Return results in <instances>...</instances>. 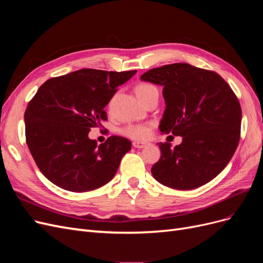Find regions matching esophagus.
Instances as JSON below:
<instances>
[{
    "label": "esophagus",
    "instance_id": "1",
    "mask_svg": "<svg viewBox=\"0 0 263 263\" xmlns=\"http://www.w3.org/2000/svg\"><path fill=\"white\" fill-rule=\"evenodd\" d=\"M133 146H134L135 148H144V147L148 146V142H144V141H137V140H135V141H133Z\"/></svg>",
    "mask_w": 263,
    "mask_h": 263
}]
</instances>
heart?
<instances>
[{
  "label": "heart",
  "mask_w": 263,
  "mask_h": 263,
  "mask_svg": "<svg viewBox=\"0 0 263 263\" xmlns=\"http://www.w3.org/2000/svg\"><path fill=\"white\" fill-rule=\"evenodd\" d=\"M135 92H136L139 100H144L148 95L154 92H158L157 87L153 84L147 82L138 83L135 87ZM151 128H153V124H129L126 125L122 128V134L124 136L135 139V140H145L150 137Z\"/></svg>",
  "instance_id": "1"
}]
</instances>
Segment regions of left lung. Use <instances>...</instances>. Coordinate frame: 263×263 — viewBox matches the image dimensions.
I'll list each match as a JSON object with an SVG mask.
<instances>
[{"instance_id": "left-lung-1", "label": "left lung", "mask_w": 263, "mask_h": 263, "mask_svg": "<svg viewBox=\"0 0 263 263\" xmlns=\"http://www.w3.org/2000/svg\"><path fill=\"white\" fill-rule=\"evenodd\" d=\"M141 80L163 86L165 110L160 130L182 136L180 145L159 142L161 157L151 168L161 184L192 190L224 170L239 144L241 107L218 73L189 63L148 70Z\"/></svg>"}]
</instances>
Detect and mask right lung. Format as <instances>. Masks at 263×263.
Listing matches in <instances>:
<instances>
[{
	"mask_svg": "<svg viewBox=\"0 0 263 263\" xmlns=\"http://www.w3.org/2000/svg\"><path fill=\"white\" fill-rule=\"evenodd\" d=\"M133 71L81 69L47 80L28 103L26 144L38 169L71 192L92 191L113 179L132 144L121 136L90 139V128L107 121L104 107Z\"/></svg>",
	"mask_w": 263,
	"mask_h": 263,
	"instance_id": "right-lung-1",
	"label": "right lung"
}]
</instances>
